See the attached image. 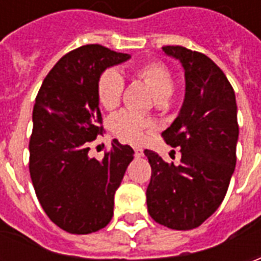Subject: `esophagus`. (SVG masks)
Instances as JSON below:
<instances>
[{"mask_svg": "<svg viewBox=\"0 0 261 261\" xmlns=\"http://www.w3.org/2000/svg\"><path fill=\"white\" fill-rule=\"evenodd\" d=\"M134 151H136V156H138V158L144 155V149L142 148H134Z\"/></svg>", "mask_w": 261, "mask_h": 261, "instance_id": "34e87169", "label": "esophagus"}]
</instances>
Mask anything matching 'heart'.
<instances>
[{"label":"heart","instance_id":"obj_1","mask_svg":"<svg viewBox=\"0 0 261 261\" xmlns=\"http://www.w3.org/2000/svg\"><path fill=\"white\" fill-rule=\"evenodd\" d=\"M136 74L149 86L155 99L159 102L166 100L173 93V88H175L173 78L169 69L162 63L158 61L145 63L136 69ZM123 89H124V78L120 74V71L114 68L106 69L100 75L97 82V96L100 105L108 110L116 108L120 103ZM110 127L114 134L123 141L140 144L145 140L148 133L153 130V123L134 112L123 110L113 116L110 121Z\"/></svg>","mask_w":261,"mask_h":261}]
</instances>
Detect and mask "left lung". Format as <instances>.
<instances>
[{
  "mask_svg": "<svg viewBox=\"0 0 261 261\" xmlns=\"http://www.w3.org/2000/svg\"><path fill=\"white\" fill-rule=\"evenodd\" d=\"M162 50L185 69L183 105L162 133L166 144L180 148L181 159L180 165L168 164L144 151L152 169L148 213L170 229L189 230L210 218L226 194L236 165L238 108L229 81L205 54L181 46Z\"/></svg>",
  "mask_w": 261,
  "mask_h": 261,
  "instance_id": "left-lung-1",
  "label": "left lung"
}]
</instances>
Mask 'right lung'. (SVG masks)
<instances>
[{
	"label": "right lung",
	"instance_id": "obj_1",
	"mask_svg": "<svg viewBox=\"0 0 261 261\" xmlns=\"http://www.w3.org/2000/svg\"><path fill=\"white\" fill-rule=\"evenodd\" d=\"M130 59L99 44L75 48L59 60L37 93L29 142L32 183L48 218L69 233H92L110 222L114 193L134 159L133 148L117 140L102 161L88 153V144L103 130L99 78Z\"/></svg>",
	"mask_w": 261,
	"mask_h": 261
}]
</instances>
